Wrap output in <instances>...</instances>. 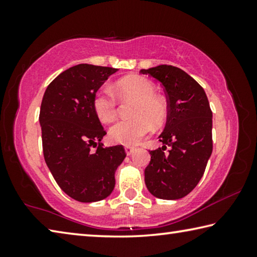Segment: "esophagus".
Listing matches in <instances>:
<instances>
[{
    "instance_id": "1",
    "label": "esophagus",
    "mask_w": 257,
    "mask_h": 257,
    "mask_svg": "<svg viewBox=\"0 0 257 257\" xmlns=\"http://www.w3.org/2000/svg\"><path fill=\"white\" fill-rule=\"evenodd\" d=\"M124 151H125V154H127V155H132L135 152V149H134V147H130V146H125Z\"/></svg>"
}]
</instances>
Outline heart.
I'll list each match as a JSON object with an SVG mask.
<instances>
[{"instance_id": "obj_1", "label": "heart", "mask_w": 257, "mask_h": 257, "mask_svg": "<svg viewBox=\"0 0 257 257\" xmlns=\"http://www.w3.org/2000/svg\"><path fill=\"white\" fill-rule=\"evenodd\" d=\"M116 93L120 97L136 99L134 119L122 120L113 124L110 138L113 143L135 146L149 135L152 124L162 125L168 116V105L156 95V87L142 76H128L116 81ZM93 110L97 119L104 123L112 122L116 116V99L106 88L98 89L93 97Z\"/></svg>"}]
</instances>
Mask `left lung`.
<instances>
[{
	"mask_svg": "<svg viewBox=\"0 0 257 257\" xmlns=\"http://www.w3.org/2000/svg\"><path fill=\"white\" fill-rule=\"evenodd\" d=\"M141 72L159 80L168 99L167 123L159 136L163 146L150 151L145 184L155 197L179 199L197 186L212 154L210 103L203 87L179 68L162 64Z\"/></svg>",
	"mask_w": 257,
	"mask_h": 257,
	"instance_id": "obj_1",
	"label": "left lung"
}]
</instances>
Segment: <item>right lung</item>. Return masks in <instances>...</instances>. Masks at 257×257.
<instances>
[{"label":"right lung","instance_id":"1","mask_svg":"<svg viewBox=\"0 0 257 257\" xmlns=\"http://www.w3.org/2000/svg\"><path fill=\"white\" fill-rule=\"evenodd\" d=\"M116 70L77 64L60 73L43 96L40 123L45 162L60 188L78 202L106 198L125 158L122 145L103 147L106 132L93 110L94 94Z\"/></svg>","mask_w":257,"mask_h":257}]
</instances>
